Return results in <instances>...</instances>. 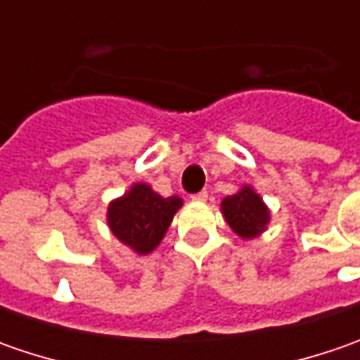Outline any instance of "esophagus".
Returning <instances> with one entry per match:
<instances>
[{"instance_id":"obj_1","label":"esophagus","mask_w":360,"mask_h":360,"mask_svg":"<svg viewBox=\"0 0 360 360\" xmlns=\"http://www.w3.org/2000/svg\"><path fill=\"white\" fill-rule=\"evenodd\" d=\"M206 198H208V192H206V190H200V192L192 194V200H196V202H204Z\"/></svg>"}]
</instances>
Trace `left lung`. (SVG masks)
Here are the masks:
<instances>
[{
	"label": "left lung",
	"mask_w": 360,
	"mask_h": 360,
	"mask_svg": "<svg viewBox=\"0 0 360 360\" xmlns=\"http://www.w3.org/2000/svg\"><path fill=\"white\" fill-rule=\"evenodd\" d=\"M222 212L230 229L240 234L242 238H252L260 234L269 222V210L262 204V198L248 186L242 188L238 194L224 198Z\"/></svg>",
	"instance_id": "left-lung-1"
}]
</instances>
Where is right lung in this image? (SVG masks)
Wrapping results in <instances>:
<instances>
[{
  "instance_id": "right-lung-1",
  "label": "right lung",
  "mask_w": 360,
  "mask_h": 360,
  "mask_svg": "<svg viewBox=\"0 0 360 360\" xmlns=\"http://www.w3.org/2000/svg\"><path fill=\"white\" fill-rule=\"evenodd\" d=\"M180 206L182 200L178 196L162 198L150 186L136 184L126 196L110 204L108 222L124 244L140 255H148L164 238Z\"/></svg>"
}]
</instances>
